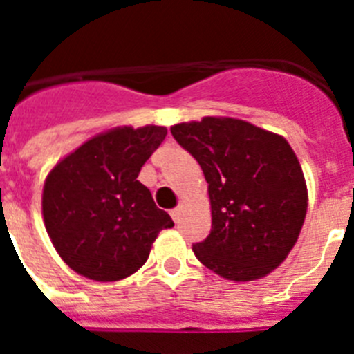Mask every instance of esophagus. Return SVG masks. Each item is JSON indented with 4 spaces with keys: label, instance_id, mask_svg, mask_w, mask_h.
<instances>
[{
    "label": "esophagus",
    "instance_id": "34e87169",
    "mask_svg": "<svg viewBox=\"0 0 354 354\" xmlns=\"http://www.w3.org/2000/svg\"><path fill=\"white\" fill-rule=\"evenodd\" d=\"M170 216H171V220H174L175 223H179V220H180V207L171 209V211H170Z\"/></svg>",
    "mask_w": 354,
    "mask_h": 354
}]
</instances>
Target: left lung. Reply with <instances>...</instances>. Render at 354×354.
Segmentation results:
<instances>
[{"mask_svg":"<svg viewBox=\"0 0 354 354\" xmlns=\"http://www.w3.org/2000/svg\"><path fill=\"white\" fill-rule=\"evenodd\" d=\"M170 131L209 184L212 227L193 245L196 259L234 282L271 273L306 214L305 177L287 140L237 118L205 117Z\"/></svg>","mask_w":354,"mask_h":354,"instance_id":"1","label":"left lung"}]
</instances>
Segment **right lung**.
I'll return each mask as SVG.
<instances>
[{
  "mask_svg": "<svg viewBox=\"0 0 354 354\" xmlns=\"http://www.w3.org/2000/svg\"><path fill=\"white\" fill-rule=\"evenodd\" d=\"M167 127H117L62 159L44 184L46 230L65 264L97 282L136 273L174 221L138 180Z\"/></svg>",
  "mask_w": 354,
  "mask_h": 354,
  "instance_id": "right-lung-1",
  "label": "right lung"
}]
</instances>
